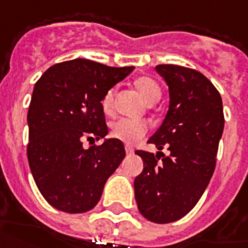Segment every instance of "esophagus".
<instances>
[{
	"label": "esophagus",
	"mask_w": 248,
	"mask_h": 248,
	"mask_svg": "<svg viewBox=\"0 0 248 248\" xmlns=\"http://www.w3.org/2000/svg\"><path fill=\"white\" fill-rule=\"evenodd\" d=\"M126 154H127V155H133L134 154V150L131 147H130V146H126Z\"/></svg>",
	"instance_id": "34e87169"
}]
</instances>
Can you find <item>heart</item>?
I'll return each mask as SVG.
<instances>
[{"mask_svg": "<svg viewBox=\"0 0 248 248\" xmlns=\"http://www.w3.org/2000/svg\"><path fill=\"white\" fill-rule=\"evenodd\" d=\"M135 85L140 92L143 98L146 100L147 104L157 102L161 96V91L159 84L151 78H139L135 81ZM113 98H114V91L110 89L105 93L102 98V108L105 111H109L113 106ZM148 124L143 121H137V119L121 118L115 121L111 124V135L118 140H122L127 144H134L139 142L140 139L147 134Z\"/></svg>", "mask_w": 248, "mask_h": 248, "instance_id": "b5f03b06", "label": "heart"}]
</instances>
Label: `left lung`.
Returning <instances> with one entry per match:
<instances>
[{"label":"left lung","mask_w":248,"mask_h":248,"mask_svg":"<svg viewBox=\"0 0 248 248\" xmlns=\"http://www.w3.org/2000/svg\"><path fill=\"white\" fill-rule=\"evenodd\" d=\"M155 69L168 85L170 105L148 143L170 154L160 159V151L135 152L143 170L134 180V190L143 217L170 223L186 216L206 189L225 118L221 94L202 73L175 64Z\"/></svg>","instance_id":"8db88e82"}]
</instances>
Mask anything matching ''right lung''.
I'll return each instance as SVG.
<instances>
[{
  "mask_svg": "<svg viewBox=\"0 0 248 248\" xmlns=\"http://www.w3.org/2000/svg\"><path fill=\"white\" fill-rule=\"evenodd\" d=\"M134 67H108L88 59L55 64L36 81L27 124V159L42 196L58 210L85 213L100 201L126 151L108 135L101 101ZM104 138L84 149L82 139Z\"/></svg>",
  "mask_w": 248,
  "mask_h": 248,
  "instance_id": "add662e5",
  "label": "right lung"
}]
</instances>
